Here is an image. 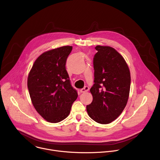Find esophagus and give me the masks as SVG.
I'll return each instance as SVG.
<instances>
[{"instance_id": "esophagus-1", "label": "esophagus", "mask_w": 160, "mask_h": 160, "mask_svg": "<svg viewBox=\"0 0 160 160\" xmlns=\"http://www.w3.org/2000/svg\"><path fill=\"white\" fill-rule=\"evenodd\" d=\"M88 90H89L88 87L85 86L84 88H82V89L80 90V92H81V93H85V92H87V91H88Z\"/></svg>"}]
</instances>
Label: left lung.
Listing matches in <instances>:
<instances>
[{
  "label": "left lung",
  "instance_id": "1",
  "mask_svg": "<svg viewBox=\"0 0 160 160\" xmlns=\"http://www.w3.org/2000/svg\"><path fill=\"white\" fill-rule=\"evenodd\" d=\"M94 58L93 100L86 108L88 116L101 124L116 120L125 108L130 93V72L123 56L109 46L97 45Z\"/></svg>",
  "mask_w": 160,
  "mask_h": 160
}]
</instances>
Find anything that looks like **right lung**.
Masks as SVG:
<instances>
[{
  "label": "right lung",
  "instance_id": "1",
  "mask_svg": "<svg viewBox=\"0 0 160 160\" xmlns=\"http://www.w3.org/2000/svg\"><path fill=\"white\" fill-rule=\"evenodd\" d=\"M72 46L42 53L34 62L27 85L32 102L39 115L50 123L65 119L78 94L70 83L66 62Z\"/></svg>",
  "mask_w": 160,
  "mask_h": 160
}]
</instances>
